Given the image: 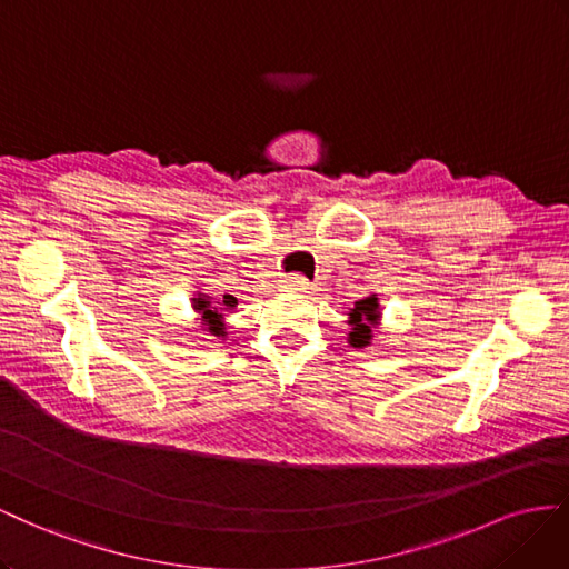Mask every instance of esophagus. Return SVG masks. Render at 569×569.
Instances as JSON below:
<instances>
[{"label":"esophagus","instance_id":"obj_1","mask_svg":"<svg viewBox=\"0 0 569 569\" xmlns=\"http://www.w3.org/2000/svg\"><path fill=\"white\" fill-rule=\"evenodd\" d=\"M283 288L293 290V293H310L312 283L307 281L305 276H300V273H290V276H286V279H283Z\"/></svg>","mask_w":569,"mask_h":569}]
</instances>
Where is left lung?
Instances as JSON below:
<instances>
[{
	"instance_id": "8db88e82",
	"label": "left lung",
	"mask_w": 569,
	"mask_h": 569,
	"mask_svg": "<svg viewBox=\"0 0 569 569\" xmlns=\"http://www.w3.org/2000/svg\"><path fill=\"white\" fill-rule=\"evenodd\" d=\"M377 319H379V300L375 296L355 302V310L350 312V323H352L350 346L355 348L369 346V338H371L369 323H377Z\"/></svg>"
}]
</instances>
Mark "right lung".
<instances>
[{
    "mask_svg": "<svg viewBox=\"0 0 569 569\" xmlns=\"http://www.w3.org/2000/svg\"><path fill=\"white\" fill-rule=\"evenodd\" d=\"M192 302H194V310H198L200 315H202V321H207V331L209 333H214V336H226V331H223V315H221V310H231V307H236L238 305V300L233 298V296H223V300H221L222 307L219 308L218 305H212V300H209V296H198V298H192Z\"/></svg>",
    "mask_w": 569,
    "mask_h": 569,
    "instance_id": "add662e5",
    "label": "right lung"
}]
</instances>
